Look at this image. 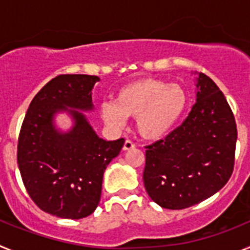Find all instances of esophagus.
<instances>
[{"mask_svg": "<svg viewBox=\"0 0 250 250\" xmlns=\"http://www.w3.org/2000/svg\"><path fill=\"white\" fill-rule=\"evenodd\" d=\"M134 147H135V144H134V143H132L131 140H126V141H125V143H124V147H123V149L125 150V151H127V150L134 149Z\"/></svg>", "mask_w": 250, "mask_h": 250, "instance_id": "1", "label": "esophagus"}]
</instances>
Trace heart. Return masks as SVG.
Instances as JSON below:
<instances>
[{"instance_id":"b5f03b06","label":"heart","mask_w":250,"mask_h":250,"mask_svg":"<svg viewBox=\"0 0 250 250\" xmlns=\"http://www.w3.org/2000/svg\"><path fill=\"white\" fill-rule=\"evenodd\" d=\"M187 104V92L180 85L145 77L124 85L115 103L101 104L100 116L106 126L114 130L124 126L125 118H135L139 135L146 140H158L173 129Z\"/></svg>"}]
</instances>
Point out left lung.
<instances>
[{
  "label": "left lung",
  "mask_w": 250,
  "mask_h": 250,
  "mask_svg": "<svg viewBox=\"0 0 250 250\" xmlns=\"http://www.w3.org/2000/svg\"><path fill=\"white\" fill-rule=\"evenodd\" d=\"M196 89V103L182 125L146 146L145 189L165 209L210 198L233 173L237 125L230 106L207 75L198 74Z\"/></svg>",
  "instance_id": "1"
}]
</instances>
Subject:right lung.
Here are the masks:
<instances>
[{
	"label": "right lung",
	"mask_w": 250,
	"mask_h": 250,
	"mask_svg": "<svg viewBox=\"0 0 250 250\" xmlns=\"http://www.w3.org/2000/svg\"><path fill=\"white\" fill-rule=\"evenodd\" d=\"M91 75H60L31 101L17 145V164L35 204L51 215L81 219L98 208L103 176L124 146L123 138L106 141L96 135L85 115L92 111ZM59 112L74 125L61 132L54 125Z\"/></svg>",
	"instance_id": "right-lung-1"
}]
</instances>
